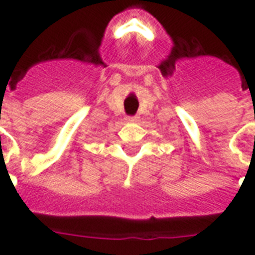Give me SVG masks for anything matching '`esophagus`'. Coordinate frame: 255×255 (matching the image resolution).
<instances>
[{
  "mask_svg": "<svg viewBox=\"0 0 255 255\" xmlns=\"http://www.w3.org/2000/svg\"><path fill=\"white\" fill-rule=\"evenodd\" d=\"M128 120H129V121H136L137 116H128Z\"/></svg>",
  "mask_w": 255,
  "mask_h": 255,
  "instance_id": "obj_1",
  "label": "esophagus"
}]
</instances>
